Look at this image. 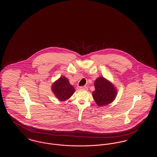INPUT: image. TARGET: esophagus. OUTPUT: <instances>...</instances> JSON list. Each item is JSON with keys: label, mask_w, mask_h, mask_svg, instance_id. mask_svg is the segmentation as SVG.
<instances>
[{"label": "esophagus", "mask_w": 157, "mask_h": 157, "mask_svg": "<svg viewBox=\"0 0 157 157\" xmlns=\"http://www.w3.org/2000/svg\"><path fill=\"white\" fill-rule=\"evenodd\" d=\"M79 89L82 90H88V87L86 86H80Z\"/></svg>", "instance_id": "esophagus-1"}]
</instances>
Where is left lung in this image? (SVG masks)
Wrapping results in <instances>:
<instances>
[{
    "label": "left lung",
    "instance_id": "obj_1",
    "mask_svg": "<svg viewBox=\"0 0 157 157\" xmlns=\"http://www.w3.org/2000/svg\"><path fill=\"white\" fill-rule=\"evenodd\" d=\"M95 90L92 92L96 104L103 106L112 103L117 95V90L112 82L103 76H99L94 82Z\"/></svg>",
    "mask_w": 157,
    "mask_h": 157
}]
</instances>
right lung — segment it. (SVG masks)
Returning a JSON list of instances; mask_svg holds the SVG:
<instances>
[{"label":"right lung","mask_w":157,"mask_h":157,"mask_svg":"<svg viewBox=\"0 0 157 157\" xmlns=\"http://www.w3.org/2000/svg\"><path fill=\"white\" fill-rule=\"evenodd\" d=\"M51 90L55 96L60 101L67 100L75 92L74 87L71 85L65 76H61L53 82Z\"/></svg>","instance_id":"1"}]
</instances>
